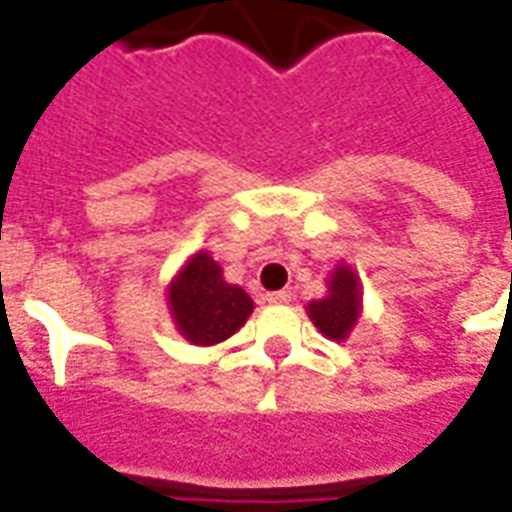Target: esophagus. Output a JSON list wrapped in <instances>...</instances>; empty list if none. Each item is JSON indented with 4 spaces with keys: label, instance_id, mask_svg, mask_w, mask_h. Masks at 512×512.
Segmentation results:
<instances>
[{
    "label": "esophagus",
    "instance_id": "obj_1",
    "mask_svg": "<svg viewBox=\"0 0 512 512\" xmlns=\"http://www.w3.org/2000/svg\"><path fill=\"white\" fill-rule=\"evenodd\" d=\"M292 297L294 294L289 289H281V292H270L268 302H273V305H286V302H292Z\"/></svg>",
    "mask_w": 512,
    "mask_h": 512
}]
</instances>
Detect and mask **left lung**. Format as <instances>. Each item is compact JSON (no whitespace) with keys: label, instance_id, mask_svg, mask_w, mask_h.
<instances>
[{"label":"left lung","instance_id":"left-lung-1","mask_svg":"<svg viewBox=\"0 0 512 512\" xmlns=\"http://www.w3.org/2000/svg\"><path fill=\"white\" fill-rule=\"evenodd\" d=\"M328 292L331 294L326 299L310 302L307 313L328 339L342 342V339H347V334L355 326L357 315H360V292H357L355 273L350 268H336Z\"/></svg>","mask_w":512,"mask_h":512}]
</instances>
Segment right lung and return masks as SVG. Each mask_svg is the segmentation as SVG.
<instances>
[{
    "mask_svg": "<svg viewBox=\"0 0 512 512\" xmlns=\"http://www.w3.org/2000/svg\"><path fill=\"white\" fill-rule=\"evenodd\" d=\"M170 310L191 344H215L244 326L252 299L239 286L226 284L220 265L199 252L170 286Z\"/></svg>",
    "mask_w": 512,
    "mask_h": 512,
    "instance_id": "right-lung-1",
    "label": "right lung"
}]
</instances>
